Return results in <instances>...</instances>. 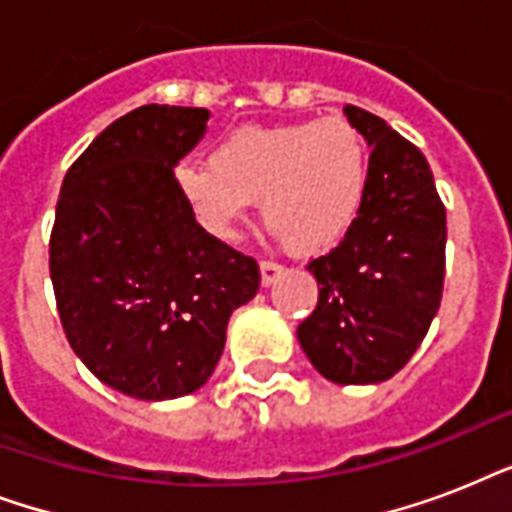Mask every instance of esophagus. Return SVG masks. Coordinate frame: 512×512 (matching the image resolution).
Returning a JSON list of instances; mask_svg holds the SVG:
<instances>
[{
	"label": "esophagus",
	"instance_id": "1",
	"mask_svg": "<svg viewBox=\"0 0 512 512\" xmlns=\"http://www.w3.org/2000/svg\"><path fill=\"white\" fill-rule=\"evenodd\" d=\"M281 276H284V265L273 263V260H263V263H260V281H263V287L276 284Z\"/></svg>",
	"mask_w": 512,
	"mask_h": 512
}]
</instances>
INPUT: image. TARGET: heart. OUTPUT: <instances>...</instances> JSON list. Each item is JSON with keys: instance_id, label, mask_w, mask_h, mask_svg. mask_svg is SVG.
I'll list each match as a JSON object with an SVG mask.
<instances>
[{"instance_id": "b5f03b06", "label": "heart", "mask_w": 512, "mask_h": 512, "mask_svg": "<svg viewBox=\"0 0 512 512\" xmlns=\"http://www.w3.org/2000/svg\"><path fill=\"white\" fill-rule=\"evenodd\" d=\"M369 154L342 116L225 135L209 164H180L177 191L209 233L228 239L247 204L260 201L268 231L289 249L316 255L356 223L366 196Z\"/></svg>"}]
</instances>
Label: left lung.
Returning <instances> with one entry per match:
<instances>
[{
    "label": "left lung",
    "instance_id": "8db88e82",
    "mask_svg": "<svg viewBox=\"0 0 512 512\" xmlns=\"http://www.w3.org/2000/svg\"><path fill=\"white\" fill-rule=\"evenodd\" d=\"M345 114L372 146L366 196L340 244L308 263L319 303L297 340L327 380L369 385L404 369L438 313L446 209L420 148L364 108Z\"/></svg>",
    "mask_w": 512,
    "mask_h": 512
}]
</instances>
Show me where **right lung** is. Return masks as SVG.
I'll return each mask as SVG.
<instances>
[{
  "instance_id": "1",
  "label": "right lung",
  "mask_w": 512,
  "mask_h": 512,
  "mask_svg": "<svg viewBox=\"0 0 512 512\" xmlns=\"http://www.w3.org/2000/svg\"><path fill=\"white\" fill-rule=\"evenodd\" d=\"M207 108L140 106L68 167L50 233L60 324L100 382L164 401L199 390L225 327L260 289L257 260L196 223L175 164Z\"/></svg>"
}]
</instances>
